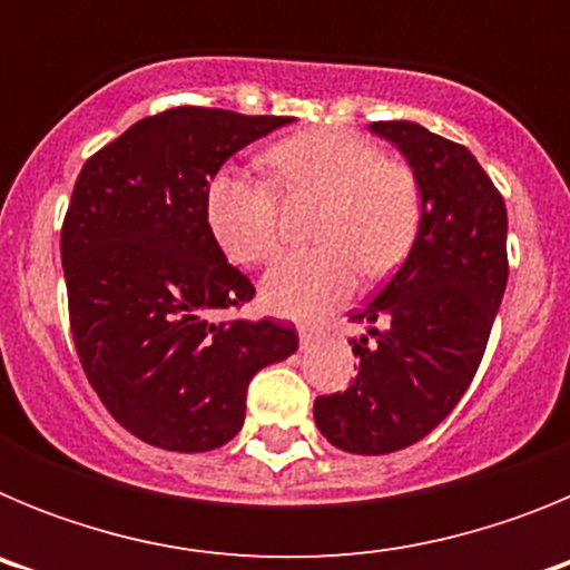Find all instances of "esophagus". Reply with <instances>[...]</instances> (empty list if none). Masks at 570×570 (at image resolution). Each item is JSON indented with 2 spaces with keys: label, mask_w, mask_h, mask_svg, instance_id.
<instances>
[{
  "label": "esophagus",
  "mask_w": 570,
  "mask_h": 570,
  "mask_svg": "<svg viewBox=\"0 0 570 570\" xmlns=\"http://www.w3.org/2000/svg\"><path fill=\"white\" fill-rule=\"evenodd\" d=\"M325 336V328L320 325H299V345L302 347H311L314 342H320Z\"/></svg>",
  "instance_id": "34e87169"
}]
</instances>
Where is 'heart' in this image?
<instances>
[{
  "mask_svg": "<svg viewBox=\"0 0 570 570\" xmlns=\"http://www.w3.org/2000/svg\"><path fill=\"white\" fill-rule=\"evenodd\" d=\"M288 196H314L316 248L279 259L262 282L268 308L308 320L347 299L356 276H385L405 262L422 225L420 176L405 159L340 128L285 136L265 154ZM205 223L228 259L262 265L279 250V199L268 179L225 165L205 188Z\"/></svg>",
  "mask_w": 570,
  "mask_h": 570,
  "instance_id": "obj_1",
  "label": "heart"
}]
</instances>
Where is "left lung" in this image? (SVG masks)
I'll return each mask as SVG.
<instances>
[{
	"mask_svg": "<svg viewBox=\"0 0 570 570\" xmlns=\"http://www.w3.org/2000/svg\"><path fill=\"white\" fill-rule=\"evenodd\" d=\"M422 185L414 248L385 288L351 311L360 374L316 396L322 436L347 454H394L428 436L471 385L508 282L505 199L465 145L416 122H371Z\"/></svg>",
	"mask_w": 570,
	"mask_h": 570,
	"instance_id": "8db88e82",
	"label": "left lung"
}]
</instances>
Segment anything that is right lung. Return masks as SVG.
<instances>
[{
  "label": "right lung",
  "mask_w": 570,
  "mask_h": 570,
  "mask_svg": "<svg viewBox=\"0 0 570 570\" xmlns=\"http://www.w3.org/2000/svg\"><path fill=\"white\" fill-rule=\"evenodd\" d=\"M288 122L183 105L79 170L62 223L70 334L108 414L148 445L203 454L234 440L256 371L299 347L294 325L214 322L256 291L205 223L210 176Z\"/></svg>",
  "instance_id": "add662e5"
}]
</instances>
